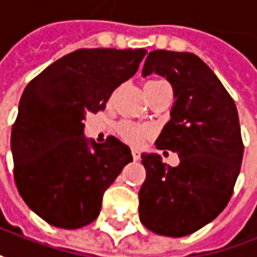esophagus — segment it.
I'll list each match as a JSON object with an SVG mask.
<instances>
[{
	"mask_svg": "<svg viewBox=\"0 0 257 257\" xmlns=\"http://www.w3.org/2000/svg\"><path fill=\"white\" fill-rule=\"evenodd\" d=\"M132 155H133V159H135L136 162L140 161V152H139V150H132Z\"/></svg>",
	"mask_w": 257,
	"mask_h": 257,
	"instance_id": "esophagus-1",
	"label": "esophagus"
}]
</instances>
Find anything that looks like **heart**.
Returning <instances> with one entry per match:
<instances>
[{"label": "heart", "mask_w": 257, "mask_h": 257, "mask_svg": "<svg viewBox=\"0 0 257 257\" xmlns=\"http://www.w3.org/2000/svg\"><path fill=\"white\" fill-rule=\"evenodd\" d=\"M156 82H159V81H150L148 84H156ZM117 130H118V135L121 136V139L125 143L136 146V148L142 146L150 136V130L148 127H142V125H137L133 122H121Z\"/></svg>", "instance_id": "b5f03b06"}]
</instances>
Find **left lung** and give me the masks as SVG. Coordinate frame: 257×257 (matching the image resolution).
<instances>
[{
  "instance_id": "8db88e82",
  "label": "left lung",
  "mask_w": 257,
  "mask_h": 257,
  "mask_svg": "<svg viewBox=\"0 0 257 257\" xmlns=\"http://www.w3.org/2000/svg\"><path fill=\"white\" fill-rule=\"evenodd\" d=\"M152 73L168 79L175 98L171 120L155 145L178 153L179 165L172 168L158 153H142L146 179L139 215L150 231L182 237L211 223L231 198L244 150L237 108L194 53L150 52L142 75Z\"/></svg>"
}]
</instances>
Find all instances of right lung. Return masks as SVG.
Instances as JSON below:
<instances>
[{"label": "right lung", "mask_w": 257, "mask_h": 257, "mask_svg": "<svg viewBox=\"0 0 257 257\" xmlns=\"http://www.w3.org/2000/svg\"><path fill=\"white\" fill-rule=\"evenodd\" d=\"M146 49H79L58 59L26 86L11 132L14 179L21 198L46 223L79 228L99 215L102 195L133 161L109 136L84 135L86 112L105 108L135 75Z\"/></svg>", "instance_id": "1"}]
</instances>
